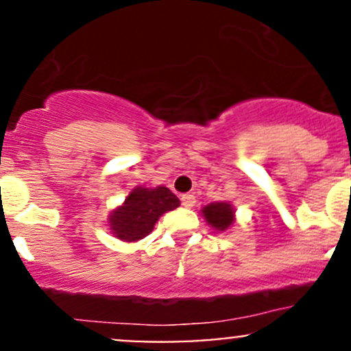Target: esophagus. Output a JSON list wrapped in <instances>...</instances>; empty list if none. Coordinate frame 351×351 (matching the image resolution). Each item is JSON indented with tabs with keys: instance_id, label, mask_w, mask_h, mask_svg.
<instances>
[{
	"instance_id": "34e87169",
	"label": "esophagus",
	"mask_w": 351,
	"mask_h": 351,
	"mask_svg": "<svg viewBox=\"0 0 351 351\" xmlns=\"http://www.w3.org/2000/svg\"><path fill=\"white\" fill-rule=\"evenodd\" d=\"M182 205L185 208H190L195 205V197L192 195V193H185V195H182Z\"/></svg>"
}]
</instances>
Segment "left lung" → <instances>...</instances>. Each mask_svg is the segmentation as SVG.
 Wrapping results in <instances>:
<instances>
[{"instance_id":"1","label":"left lung","mask_w":351,"mask_h":351,"mask_svg":"<svg viewBox=\"0 0 351 351\" xmlns=\"http://www.w3.org/2000/svg\"><path fill=\"white\" fill-rule=\"evenodd\" d=\"M202 215L212 229L224 232L234 224L236 208L229 202H212L202 208Z\"/></svg>"}]
</instances>
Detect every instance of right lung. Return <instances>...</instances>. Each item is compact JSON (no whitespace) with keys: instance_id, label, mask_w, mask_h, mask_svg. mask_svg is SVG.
Returning <instances> with one entry per match:
<instances>
[{"instance_id":"right-lung-1","label":"right lung","mask_w":351,"mask_h":351,"mask_svg":"<svg viewBox=\"0 0 351 351\" xmlns=\"http://www.w3.org/2000/svg\"><path fill=\"white\" fill-rule=\"evenodd\" d=\"M176 207H180L178 197L166 186L146 189L139 185L108 214L110 232L123 243H136L151 234L162 214Z\"/></svg>"}]
</instances>
